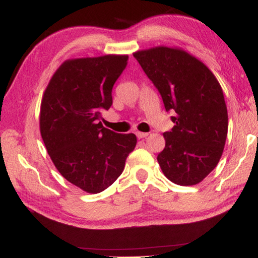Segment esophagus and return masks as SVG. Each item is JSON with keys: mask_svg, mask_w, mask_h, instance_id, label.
Returning <instances> with one entry per match:
<instances>
[{"mask_svg": "<svg viewBox=\"0 0 258 258\" xmlns=\"http://www.w3.org/2000/svg\"><path fill=\"white\" fill-rule=\"evenodd\" d=\"M137 137L139 139H144V138L148 137V133H146V132H137Z\"/></svg>", "mask_w": 258, "mask_h": 258, "instance_id": "obj_1", "label": "esophagus"}]
</instances>
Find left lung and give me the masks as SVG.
Listing matches in <instances>:
<instances>
[{
  "mask_svg": "<svg viewBox=\"0 0 258 258\" xmlns=\"http://www.w3.org/2000/svg\"><path fill=\"white\" fill-rule=\"evenodd\" d=\"M161 94L173 128L165 132V148L157 161L165 177L193 186L209 174L222 157L228 117L223 89L209 68L181 48L158 46L133 54Z\"/></svg>",
  "mask_w": 258,
  "mask_h": 258,
  "instance_id": "obj_1",
  "label": "left lung"
}]
</instances>
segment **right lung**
<instances>
[{
  "mask_svg": "<svg viewBox=\"0 0 258 258\" xmlns=\"http://www.w3.org/2000/svg\"><path fill=\"white\" fill-rule=\"evenodd\" d=\"M127 55L68 59L43 93L40 132L58 172L73 185L96 194L117 180L137 145L133 133L103 127L102 110L112 104V87Z\"/></svg>",
  "mask_w": 258,
  "mask_h": 258,
  "instance_id": "obj_1",
  "label": "right lung"
}]
</instances>
